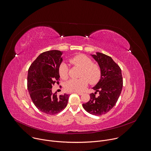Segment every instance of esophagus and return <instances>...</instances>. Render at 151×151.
Returning <instances> with one entry per match:
<instances>
[{
  "label": "esophagus",
  "instance_id": "obj_1",
  "mask_svg": "<svg viewBox=\"0 0 151 151\" xmlns=\"http://www.w3.org/2000/svg\"><path fill=\"white\" fill-rule=\"evenodd\" d=\"M76 93H77L78 94H79V95H80V96H81V95H83V93H82V92H79V91H76Z\"/></svg>",
  "mask_w": 151,
  "mask_h": 151
}]
</instances>
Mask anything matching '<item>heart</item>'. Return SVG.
Listing matches in <instances>:
<instances>
[{
  "label": "heart",
  "instance_id": "1",
  "mask_svg": "<svg viewBox=\"0 0 151 151\" xmlns=\"http://www.w3.org/2000/svg\"><path fill=\"white\" fill-rule=\"evenodd\" d=\"M70 63L76 66L82 68L80 73L81 78L78 79H71L65 84V88L67 91H81L88 84H95L97 83L101 77V69L100 65L93 63L92 60L83 54H78L71 58ZM58 73L63 80L68 78V68L65 63H62L58 68Z\"/></svg>",
  "mask_w": 151,
  "mask_h": 151
}]
</instances>
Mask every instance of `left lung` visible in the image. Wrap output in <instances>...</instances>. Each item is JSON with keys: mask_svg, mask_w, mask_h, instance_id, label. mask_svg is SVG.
<instances>
[{"mask_svg": "<svg viewBox=\"0 0 151 151\" xmlns=\"http://www.w3.org/2000/svg\"><path fill=\"white\" fill-rule=\"evenodd\" d=\"M101 69V77L93 88L96 92L90 94V100L83 107L90 114L101 116L109 111L116 104L123 87V78L120 67L112 58L97 52L92 55ZM99 92V96H96Z\"/></svg>", "mask_w": 151, "mask_h": 151, "instance_id": "1", "label": "left lung"}]
</instances>
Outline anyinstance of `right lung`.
<instances>
[{
	"mask_svg": "<svg viewBox=\"0 0 151 151\" xmlns=\"http://www.w3.org/2000/svg\"><path fill=\"white\" fill-rule=\"evenodd\" d=\"M62 52L51 50L42 52L31 64L27 77L28 90L32 102L41 111L54 115L65 108L69 96L52 94V88L60 80L59 67Z\"/></svg>",
	"mask_w": 151,
	"mask_h": 151,
	"instance_id": "obj_1",
	"label": "right lung"
}]
</instances>
